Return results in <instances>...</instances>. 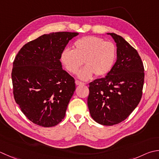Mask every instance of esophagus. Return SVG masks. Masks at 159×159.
<instances>
[{
  "mask_svg": "<svg viewBox=\"0 0 159 159\" xmlns=\"http://www.w3.org/2000/svg\"><path fill=\"white\" fill-rule=\"evenodd\" d=\"M75 83H76V85H84V84H85L84 83H83L81 81H79V80H76Z\"/></svg>",
  "mask_w": 159,
  "mask_h": 159,
  "instance_id": "esophagus-1",
  "label": "esophagus"
}]
</instances>
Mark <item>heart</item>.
I'll return each instance as SVG.
<instances>
[{"label":"heart","instance_id":"obj_1","mask_svg":"<svg viewBox=\"0 0 159 159\" xmlns=\"http://www.w3.org/2000/svg\"><path fill=\"white\" fill-rule=\"evenodd\" d=\"M74 50L65 49L61 52V61L67 71L76 74L83 61L86 66L78 73L80 79H89L93 74L103 76L110 72L116 58V47L113 43L94 36L76 40Z\"/></svg>","mask_w":159,"mask_h":159}]
</instances>
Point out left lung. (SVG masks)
I'll use <instances>...</instances> for the list:
<instances>
[{
    "mask_svg": "<svg viewBox=\"0 0 159 159\" xmlns=\"http://www.w3.org/2000/svg\"><path fill=\"white\" fill-rule=\"evenodd\" d=\"M117 47V60L110 72L89 85L88 105L96 123L113 125L125 120L141 101L144 67L138 52L122 36L109 33Z\"/></svg>",
    "mask_w": 159,
    "mask_h": 159,
    "instance_id": "obj_1",
    "label": "left lung"
}]
</instances>
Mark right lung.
Segmentation results:
<instances>
[{
    "label": "right lung",
    "mask_w": 159,
    "mask_h": 159,
    "mask_svg": "<svg viewBox=\"0 0 159 159\" xmlns=\"http://www.w3.org/2000/svg\"><path fill=\"white\" fill-rule=\"evenodd\" d=\"M79 33L44 34L23 46L11 71L15 101L36 125L49 127L64 119L76 89L75 80L62 68L61 52Z\"/></svg>",
    "instance_id": "obj_1"
}]
</instances>
